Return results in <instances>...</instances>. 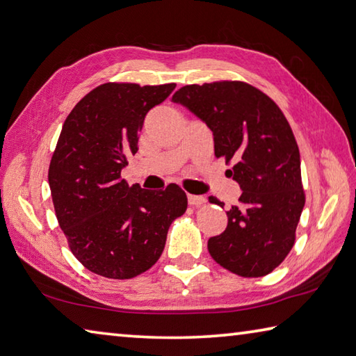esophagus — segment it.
I'll return each mask as SVG.
<instances>
[{
	"label": "esophagus",
	"instance_id": "1",
	"mask_svg": "<svg viewBox=\"0 0 356 356\" xmlns=\"http://www.w3.org/2000/svg\"><path fill=\"white\" fill-rule=\"evenodd\" d=\"M187 201H189V204L192 206H201L206 203V198L203 195H192V193H189V195H187Z\"/></svg>",
	"mask_w": 356,
	"mask_h": 356
}]
</instances>
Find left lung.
Instances as JSON below:
<instances>
[{"label":"left lung","instance_id":"8db88e82","mask_svg":"<svg viewBox=\"0 0 356 356\" xmlns=\"http://www.w3.org/2000/svg\"><path fill=\"white\" fill-rule=\"evenodd\" d=\"M172 102L209 127L217 158L236 161L229 172L240 204L226 212V229L207 241L212 259L243 277L271 273L291 251L305 204L299 149L284 113L243 82L187 85Z\"/></svg>","mask_w":356,"mask_h":356}]
</instances>
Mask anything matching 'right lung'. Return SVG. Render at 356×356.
I'll list each match as a JSON object with an SVG mask.
<instances>
[{
  "mask_svg": "<svg viewBox=\"0 0 356 356\" xmlns=\"http://www.w3.org/2000/svg\"><path fill=\"white\" fill-rule=\"evenodd\" d=\"M175 86L104 83L65 120L48 173L52 203L72 254L99 276L131 279L149 270L172 221L186 212L177 184L145 191L120 179L147 113Z\"/></svg>",
  "mask_w": 356,
  "mask_h": 356,
  "instance_id": "obj_1",
  "label": "right lung"
}]
</instances>
